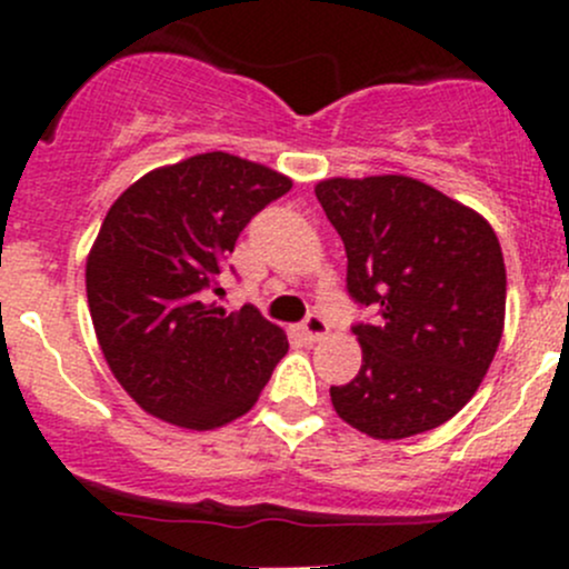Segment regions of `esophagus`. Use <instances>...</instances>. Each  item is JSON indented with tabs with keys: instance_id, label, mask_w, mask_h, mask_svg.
I'll return each mask as SVG.
<instances>
[{
	"instance_id": "obj_1",
	"label": "esophagus",
	"mask_w": 569,
	"mask_h": 569,
	"mask_svg": "<svg viewBox=\"0 0 569 569\" xmlns=\"http://www.w3.org/2000/svg\"><path fill=\"white\" fill-rule=\"evenodd\" d=\"M300 330H302V336L308 338V341H319V338H325L327 332H330V325H327V321L321 319L319 313H308Z\"/></svg>"
}]
</instances>
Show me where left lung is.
I'll list each match as a JSON object with an SVG mask.
<instances>
[{
	"label": "left lung",
	"instance_id": "left-lung-1",
	"mask_svg": "<svg viewBox=\"0 0 569 569\" xmlns=\"http://www.w3.org/2000/svg\"><path fill=\"white\" fill-rule=\"evenodd\" d=\"M347 250V291L377 313L363 366L330 399L349 427L401 440L440 427L485 380L503 332L507 267L485 217L407 176L317 183Z\"/></svg>",
	"mask_w": 569,
	"mask_h": 569
}]
</instances>
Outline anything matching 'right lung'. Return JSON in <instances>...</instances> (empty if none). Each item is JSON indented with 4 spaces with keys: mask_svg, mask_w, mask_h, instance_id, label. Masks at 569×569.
<instances>
[{
    "mask_svg": "<svg viewBox=\"0 0 569 569\" xmlns=\"http://www.w3.org/2000/svg\"><path fill=\"white\" fill-rule=\"evenodd\" d=\"M291 181L211 151L131 183L88 256V306L114 380L146 412L183 429L244 416L289 341L252 306L209 302L244 226Z\"/></svg>",
    "mask_w": 569,
    "mask_h": 569,
    "instance_id": "1",
    "label": "right lung"
}]
</instances>
